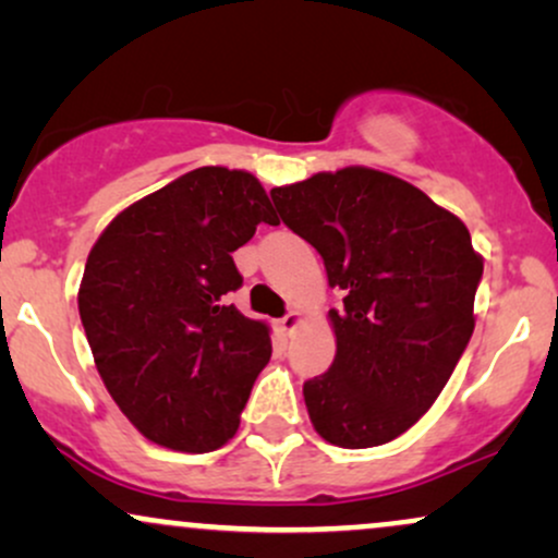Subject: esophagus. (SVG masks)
I'll return each instance as SVG.
<instances>
[{
	"mask_svg": "<svg viewBox=\"0 0 558 558\" xmlns=\"http://www.w3.org/2000/svg\"><path fill=\"white\" fill-rule=\"evenodd\" d=\"M299 325H301V312L299 310H291L286 317H280L278 328H280V332H286V336H291V332L296 330Z\"/></svg>",
	"mask_w": 558,
	"mask_h": 558,
	"instance_id": "obj_1",
	"label": "esophagus"
}]
</instances>
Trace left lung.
Listing matches in <instances>:
<instances>
[{"label":"left lung","instance_id":"8db88e82","mask_svg":"<svg viewBox=\"0 0 558 558\" xmlns=\"http://www.w3.org/2000/svg\"><path fill=\"white\" fill-rule=\"evenodd\" d=\"M270 196L343 291L330 310L336 360L304 383L312 425L341 448L399 438L438 399L475 330L483 259L470 230L417 185L369 168L317 172Z\"/></svg>","mask_w":558,"mask_h":558}]
</instances>
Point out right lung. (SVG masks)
<instances>
[{"mask_svg":"<svg viewBox=\"0 0 558 558\" xmlns=\"http://www.w3.org/2000/svg\"><path fill=\"white\" fill-rule=\"evenodd\" d=\"M278 226L252 172L198 168L123 209L83 270L78 312L120 412L144 438L204 453L239 430L270 362V328L243 317L233 252Z\"/></svg>","mask_w":558,"mask_h":558,"instance_id":"right-lung-1","label":"right lung"}]
</instances>
